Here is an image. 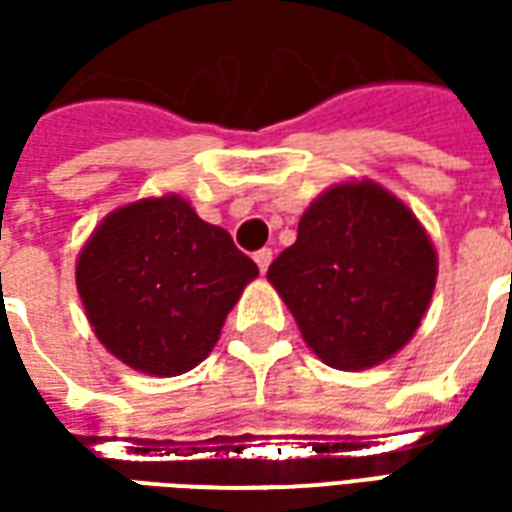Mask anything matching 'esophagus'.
<instances>
[{"label":"esophagus","mask_w":512,"mask_h":512,"mask_svg":"<svg viewBox=\"0 0 512 512\" xmlns=\"http://www.w3.org/2000/svg\"><path fill=\"white\" fill-rule=\"evenodd\" d=\"M255 263H257V268L266 274L268 266H271V249H260V252H255Z\"/></svg>","instance_id":"obj_1"}]
</instances>
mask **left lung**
<instances>
[{
	"mask_svg": "<svg viewBox=\"0 0 512 512\" xmlns=\"http://www.w3.org/2000/svg\"><path fill=\"white\" fill-rule=\"evenodd\" d=\"M439 277L436 246L376 180L332 183L268 268L304 343L337 370L376 367L414 337Z\"/></svg>",
	"mask_w": 512,
	"mask_h": 512,
	"instance_id": "left-lung-1",
	"label": "left lung"
}]
</instances>
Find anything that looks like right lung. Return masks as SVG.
I'll return each mask as SVG.
<instances>
[{"label":"right lung","mask_w":512,"mask_h":512,"mask_svg":"<svg viewBox=\"0 0 512 512\" xmlns=\"http://www.w3.org/2000/svg\"><path fill=\"white\" fill-rule=\"evenodd\" d=\"M257 277L227 230L161 194L104 216L76 257V290L95 337L145 376L189 373Z\"/></svg>","instance_id":"1"}]
</instances>
